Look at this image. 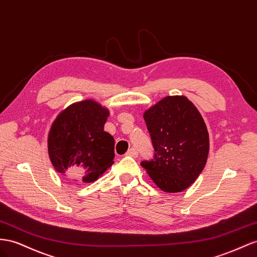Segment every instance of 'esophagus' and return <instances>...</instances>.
I'll return each mask as SVG.
<instances>
[{
  "instance_id": "34e87169",
  "label": "esophagus",
  "mask_w": 257,
  "mask_h": 257,
  "mask_svg": "<svg viewBox=\"0 0 257 257\" xmlns=\"http://www.w3.org/2000/svg\"><path fill=\"white\" fill-rule=\"evenodd\" d=\"M126 156L133 157V158H137V157H138V151H137V149H135V148H131V149H128V151L126 152Z\"/></svg>"
}]
</instances>
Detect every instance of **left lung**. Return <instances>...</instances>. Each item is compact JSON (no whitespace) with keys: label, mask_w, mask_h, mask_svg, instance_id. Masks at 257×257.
Listing matches in <instances>:
<instances>
[{"label":"left lung","mask_w":257,"mask_h":257,"mask_svg":"<svg viewBox=\"0 0 257 257\" xmlns=\"http://www.w3.org/2000/svg\"><path fill=\"white\" fill-rule=\"evenodd\" d=\"M155 157L143 161L154 183L164 192H182L203 171L210 150L202 115L186 96H166L144 112Z\"/></svg>","instance_id":"obj_1"}]
</instances>
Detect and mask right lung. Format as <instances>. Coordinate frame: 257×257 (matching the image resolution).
Returning a JSON list of instances; mask_svg holds the SVG:
<instances>
[{"instance_id": "1", "label": "right lung", "mask_w": 257, "mask_h": 257, "mask_svg": "<svg viewBox=\"0 0 257 257\" xmlns=\"http://www.w3.org/2000/svg\"><path fill=\"white\" fill-rule=\"evenodd\" d=\"M109 110L93 99L74 102L56 116L47 138L51 162L73 183H93L113 164L114 140L103 131Z\"/></svg>"}]
</instances>
